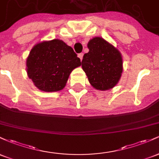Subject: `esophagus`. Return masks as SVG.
Masks as SVG:
<instances>
[{"label": "esophagus", "mask_w": 159, "mask_h": 159, "mask_svg": "<svg viewBox=\"0 0 159 159\" xmlns=\"http://www.w3.org/2000/svg\"><path fill=\"white\" fill-rule=\"evenodd\" d=\"M83 56H84L83 53H80V54H78V57L80 58V60H81V61H82V59H83Z\"/></svg>", "instance_id": "obj_1"}]
</instances>
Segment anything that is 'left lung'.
Masks as SVG:
<instances>
[{
  "label": "left lung",
  "mask_w": 159,
  "mask_h": 159,
  "mask_svg": "<svg viewBox=\"0 0 159 159\" xmlns=\"http://www.w3.org/2000/svg\"><path fill=\"white\" fill-rule=\"evenodd\" d=\"M89 52L81 61L90 84L100 90L113 88L123 72V60L119 51L102 38L95 37L87 44Z\"/></svg>",
  "instance_id": "obj_1"
}]
</instances>
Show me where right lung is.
<instances>
[{
    "instance_id": "obj_1",
    "label": "right lung",
    "mask_w": 159,
    "mask_h": 159,
    "mask_svg": "<svg viewBox=\"0 0 159 159\" xmlns=\"http://www.w3.org/2000/svg\"><path fill=\"white\" fill-rule=\"evenodd\" d=\"M72 47L59 39L36 44L27 59V72L40 90L54 92L66 86L72 71L81 66Z\"/></svg>"
}]
</instances>
